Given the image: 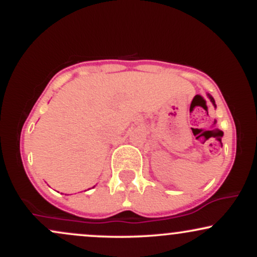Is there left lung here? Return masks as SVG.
Instances as JSON below:
<instances>
[{
  "instance_id": "obj_1",
  "label": "left lung",
  "mask_w": 257,
  "mask_h": 257,
  "mask_svg": "<svg viewBox=\"0 0 257 257\" xmlns=\"http://www.w3.org/2000/svg\"><path fill=\"white\" fill-rule=\"evenodd\" d=\"M206 95H208V98H209V99H210L211 104H213V105H214V107H216V104H215V100H214V98H213V96H211V95H210V94H206Z\"/></svg>"
}]
</instances>
